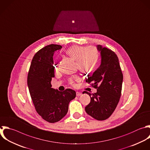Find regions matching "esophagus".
I'll use <instances>...</instances> for the list:
<instances>
[{
    "label": "esophagus",
    "mask_w": 150,
    "mask_h": 150,
    "mask_svg": "<svg viewBox=\"0 0 150 150\" xmlns=\"http://www.w3.org/2000/svg\"><path fill=\"white\" fill-rule=\"evenodd\" d=\"M81 93H80V92H76V96H81Z\"/></svg>",
    "instance_id": "34e87169"
}]
</instances>
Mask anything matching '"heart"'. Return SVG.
I'll use <instances>...</instances> for the list:
<instances>
[{"mask_svg":"<svg viewBox=\"0 0 150 150\" xmlns=\"http://www.w3.org/2000/svg\"><path fill=\"white\" fill-rule=\"evenodd\" d=\"M66 54L76 61L77 68L83 73L92 71L96 66L99 57L98 50L94 46L85 47L77 45L72 46L66 50ZM55 67L56 69L57 66ZM78 79L77 76H74L73 79L70 80V84H73L74 80Z\"/></svg>","mask_w":150,"mask_h":150,"instance_id":"obj_1","label":"heart"}]
</instances>
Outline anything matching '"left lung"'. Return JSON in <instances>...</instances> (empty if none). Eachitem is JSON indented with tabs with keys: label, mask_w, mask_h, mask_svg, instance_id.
I'll list each match as a JSON object with an SVG mask.
<instances>
[{
	"label": "left lung",
	"mask_w": 150,
	"mask_h": 150,
	"mask_svg": "<svg viewBox=\"0 0 150 150\" xmlns=\"http://www.w3.org/2000/svg\"><path fill=\"white\" fill-rule=\"evenodd\" d=\"M101 54V64L89 76L86 81L97 88V92L91 94L84 91L90 97V103L85 107L86 112L97 120L107 119L115 110L121 93L122 73L116 54L111 50L97 45Z\"/></svg>",
	"instance_id": "1"
}]
</instances>
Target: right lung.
<instances>
[{
    "instance_id": "add662e5",
    "label": "right lung",
    "mask_w": 150,
    "mask_h": 150,
    "mask_svg": "<svg viewBox=\"0 0 150 150\" xmlns=\"http://www.w3.org/2000/svg\"><path fill=\"white\" fill-rule=\"evenodd\" d=\"M62 48L50 45L39 50L34 56L28 76V86L38 113L47 122H56L67 114L69 104L76 97V91L67 88L60 91L52 88L54 77L53 56L55 51Z\"/></svg>"
}]
</instances>
